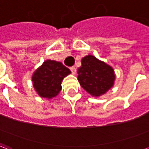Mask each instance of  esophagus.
<instances>
[{
	"label": "esophagus",
	"mask_w": 149,
	"mask_h": 149,
	"mask_svg": "<svg viewBox=\"0 0 149 149\" xmlns=\"http://www.w3.org/2000/svg\"><path fill=\"white\" fill-rule=\"evenodd\" d=\"M70 70H71L72 74H76V72H77V68H76L75 66H72V67H70Z\"/></svg>",
	"instance_id": "obj_1"
}]
</instances>
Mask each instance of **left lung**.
<instances>
[{"instance_id":"8db88e82","label":"left lung","mask_w":149,"mask_h":149,"mask_svg":"<svg viewBox=\"0 0 149 149\" xmlns=\"http://www.w3.org/2000/svg\"><path fill=\"white\" fill-rule=\"evenodd\" d=\"M77 73L81 87L93 97L105 93L112 87L115 80L112 67L91 55L81 60Z\"/></svg>"}]
</instances>
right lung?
Returning <instances> with one entry per match:
<instances>
[{
    "label": "right lung",
    "instance_id": "add662e5",
    "mask_svg": "<svg viewBox=\"0 0 149 149\" xmlns=\"http://www.w3.org/2000/svg\"><path fill=\"white\" fill-rule=\"evenodd\" d=\"M71 72L61 62L48 60L33 76V87L40 96L52 98L61 90V81Z\"/></svg>",
    "mask_w": 149,
    "mask_h": 149
}]
</instances>
